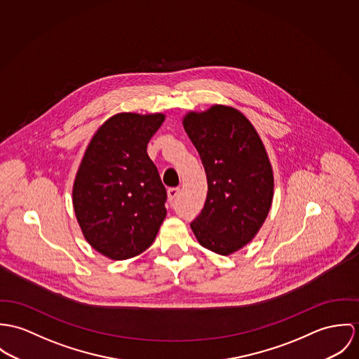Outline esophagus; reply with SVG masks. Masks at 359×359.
<instances>
[{"instance_id":"34e87169","label":"esophagus","mask_w":359,"mask_h":359,"mask_svg":"<svg viewBox=\"0 0 359 359\" xmlns=\"http://www.w3.org/2000/svg\"><path fill=\"white\" fill-rule=\"evenodd\" d=\"M179 193H180L179 187H170V189H168V198L169 201H173L179 196Z\"/></svg>"}]
</instances>
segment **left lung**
Returning <instances> with one entry per match:
<instances>
[{
    "label": "left lung",
    "mask_w": 359,
    "mask_h": 359,
    "mask_svg": "<svg viewBox=\"0 0 359 359\" xmlns=\"http://www.w3.org/2000/svg\"><path fill=\"white\" fill-rule=\"evenodd\" d=\"M183 126L202 161L208 196L191 222L199 243L223 256L249 243L273 202L274 175L256 129L234 107L187 113Z\"/></svg>",
    "instance_id": "8db88e82"
}]
</instances>
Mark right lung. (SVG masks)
<instances>
[{
    "instance_id": "1",
    "label": "right lung",
    "mask_w": 359,
    "mask_h": 359,
    "mask_svg": "<svg viewBox=\"0 0 359 359\" xmlns=\"http://www.w3.org/2000/svg\"><path fill=\"white\" fill-rule=\"evenodd\" d=\"M165 116L120 113L93 135L73 186V206L88 243L113 260L144 252L166 216V190L147 154Z\"/></svg>"
}]
</instances>
